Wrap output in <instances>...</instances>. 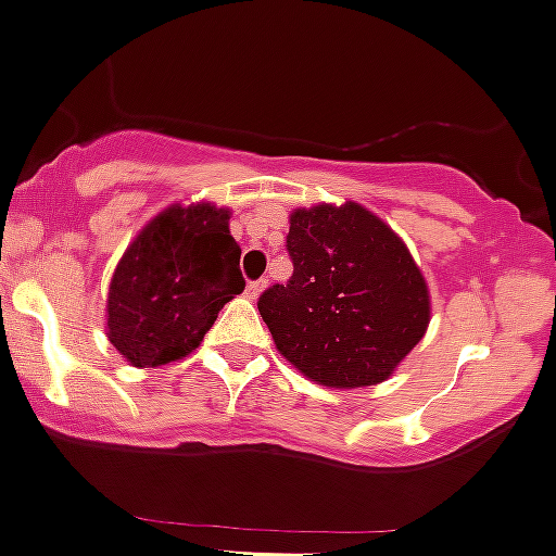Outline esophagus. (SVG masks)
I'll return each instance as SVG.
<instances>
[{"label": "esophagus", "mask_w": 556, "mask_h": 556, "mask_svg": "<svg viewBox=\"0 0 556 556\" xmlns=\"http://www.w3.org/2000/svg\"><path fill=\"white\" fill-rule=\"evenodd\" d=\"M265 283H267V280H251V283L245 286V294H249V296H260L262 289H265Z\"/></svg>", "instance_id": "obj_1"}]
</instances>
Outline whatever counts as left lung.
<instances>
[{
	"mask_svg": "<svg viewBox=\"0 0 556 556\" xmlns=\"http://www.w3.org/2000/svg\"><path fill=\"white\" fill-rule=\"evenodd\" d=\"M294 273L260 296L276 349L321 387L387 381L425 338L430 291L392 227L356 202L289 216Z\"/></svg>",
	"mask_w": 556,
	"mask_h": 556,
	"instance_id": "8db88e82",
	"label": "left lung"
}]
</instances>
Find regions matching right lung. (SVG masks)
Returning a JSON list of instances; mask_svg holds the SVG:
<instances>
[{
    "label": "right lung",
    "mask_w": 556,
    "mask_h": 556,
    "mask_svg": "<svg viewBox=\"0 0 556 556\" xmlns=\"http://www.w3.org/2000/svg\"><path fill=\"white\" fill-rule=\"evenodd\" d=\"M245 289L229 211L169 205L124 251L108 291V338L135 367L184 359Z\"/></svg>",
    "instance_id": "right-lung-1"
}]
</instances>
